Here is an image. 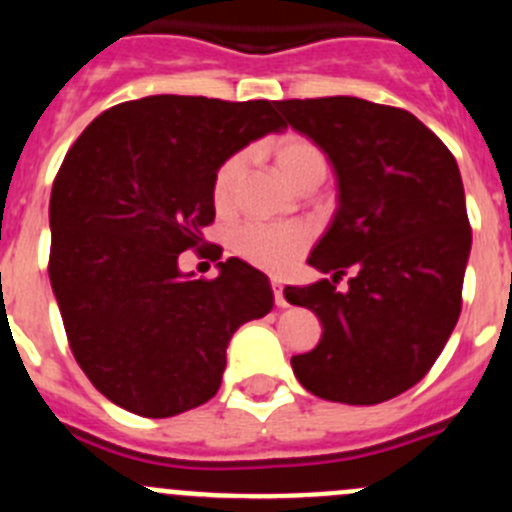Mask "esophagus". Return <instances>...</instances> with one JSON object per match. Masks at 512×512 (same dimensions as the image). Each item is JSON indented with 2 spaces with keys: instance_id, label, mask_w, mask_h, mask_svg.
Segmentation results:
<instances>
[{
  "instance_id": "1",
  "label": "esophagus",
  "mask_w": 512,
  "mask_h": 512,
  "mask_svg": "<svg viewBox=\"0 0 512 512\" xmlns=\"http://www.w3.org/2000/svg\"><path fill=\"white\" fill-rule=\"evenodd\" d=\"M272 292H275V305H277V307H287L285 295H282L280 280H272Z\"/></svg>"
}]
</instances>
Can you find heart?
<instances>
[{
    "mask_svg": "<svg viewBox=\"0 0 512 512\" xmlns=\"http://www.w3.org/2000/svg\"><path fill=\"white\" fill-rule=\"evenodd\" d=\"M272 160L277 172L292 190H302L307 185H320L327 175L325 152L315 142L300 135H285L272 145ZM245 172V155L227 157L215 172L212 180V200L217 210H230L235 200V190ZM307 232L295 225H262L250 222L232 232V250L250 265L260 270L282 272L290 270L297 257L305 252Z\"/></svg>",
    "mask_w": 512,
    "mask_h": 512,
    "instance_id": "b5f03b06",
    "label": "heart"
}]
</instances>
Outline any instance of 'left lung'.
Instances as JSON below:
<instances>
[{"mask_svg":"<svg viewBox=\"0 0 512 512\" xmlns=\"http://www.w3.org/2000/svg\"><path fill=\"white\" fill-rule=\"evenodd\" d=\"M277 109L337 177L335 217L307 257L332 277L285 287L290 305L322 322L292 370L322 400L385 403L423 380L460 317L473 232L458 162L415 114L388 104L320 97Z\"/></svg>","mask_w":512,"mask_h":512,"instance_id":"8db88e82","label":"left lung"}]
</instances>
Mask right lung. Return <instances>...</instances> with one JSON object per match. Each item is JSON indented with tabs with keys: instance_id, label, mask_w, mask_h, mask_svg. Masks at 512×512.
I'll return each mask as SVG.
<instances>
[{
	"instance_id": "add662e5",
	"label": "right lung",
	"mask_w": 512,
	"mask_h": 512,
	"mask_svg": "<svg viewBox=\"0 0 512 512\" xmlns=\"http://www.w3.org/2000/svg\"><path fill=\"white\" fill-rule=\"evenodd\" d=\"M267 99L155 94L99 114L57 172L49 282L74 360L142 418L215 398L230 337L275 305L267 275L230 257L215 280L180 252L215 220L212 180L250 142L285 130Z\"/></svg>"
}]
</instances>
